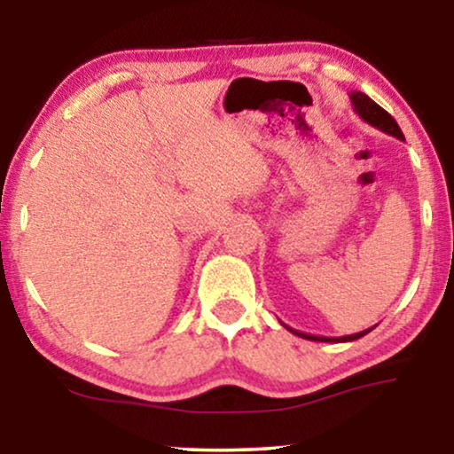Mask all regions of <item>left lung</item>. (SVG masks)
<instances>
[{
  "instance_id": "8db88e82",
  "label": "left lung",
  "mask_w": 454,
  "mask_h": 454,
  "mask_svg": "<svg viewBox=\"0 0 454 454\" xmlns=\"http://www.w3.org/2000/svg\"><path fill=\"white\" fill-rule=\"evenodd\" d=\"M349 98H351V105H353V111L362 117V120L365 123H370L372 128L380 129V132L384 134H390L395 136V138L399 140H405V136H403L399 123L395 121L393 115H388L387 111H384L380 105H376L372 98L365 95V92H359V90H353L349 92ZM281 325L287 328V331H291L294 334H297V337L301 339H308V340H318V343H349V340H357L362 339L364 334H368L372 328H365V331L362 333H356V334H345V337H320V334H308V333H301V331H295V328H289L285 322H281Z\"/></svg>"
}]
</instances>
